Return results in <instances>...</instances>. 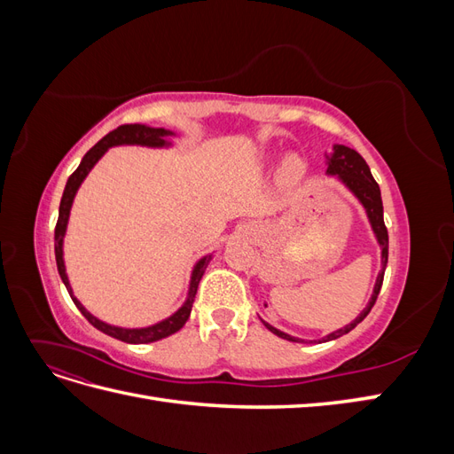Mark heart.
Returning <instances> with one entry per match:
<instances>
[{
	"label": "heart",
	"mask_w": 454,
	"mask_h": 454,
	"mask_svg": "<svg viewBox=\"0 0 454 454\" xmlns=\"http://www.w3.org/2000/svg\"><path fill=\"white\" fill-rule=\"evenodd\" d=\"M307 172V164H305V160L301 159L299 155H287V157H284V160H282V168H280V176H282V180L286 182V184H295V182H299L301 177H303V174Z\"/></svg>",
	"instance_id": "b5f03b06"
}]
</instances>
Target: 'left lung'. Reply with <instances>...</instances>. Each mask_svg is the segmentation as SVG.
<instances>
[{"instance_id": "left-lung-1", "label": "left lung", "mask_w": 454, "mask_h": 454, "mask_svg": "<svg viewBox=\"0 0 454 454\" xmlns=\"http://www.w3.org/2000/svg\"><path fill=\"white\" fill-rule=\"evenodd\" d=\"M325 162H327L325 174L327 176H335L337 180L342 185H345L350 191V193L356 199H358V202L364 206L365 215L369 219V225H371V229H373V235H375V239H377V242L380 246V270H379V277L375 280L373 294H371V299H369L367 307L358 316H356V320H352L345 327L337 329V332L325 335L318 342H327V340H333V339H339L342 335H347L348 332H352V329L365 318V316L369 314V310L373 309L375 301L379 297L382 278H384V269H387V263H388V231H387V225H384L380 189H379V184L373 180V176H371V170L367 167V162L364 160V157L358 153V151H354V149H350L347 145H340V144H333L332 155L325 153ZM261 322L265 324V327L269 329V332H272L274 335H278V337H282L286 340L307 342L305 339H299V337H294L290 333L280 332V329L267 324L265 320H261Z\"/></svg>"}]
</instances>
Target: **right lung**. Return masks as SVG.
I'll list each match as a JSON object with an SVG mask.
<instances>
[{
	"label": "right lung",
	"instance_id": "obj_1",
	"mask_svg": "<svg viewBox=\"0 0 454 454\" xmlns=\"http://www.w3.org/2000/svg\"><path fill=\"white\" fill-rule=\"evenodd\" d=\"M172 136H176L172 130L153 129V127H147V125H122V127L112 130L109 134H106L98 144H96L94 147H90L87 151V155L83 157V160H81L77 170L70 177H67V184H66L64 195H62V200H60L57 229H54V255H57L59 274H60V278H62V282L66 286L67 294H70L72 301L75 303V307L81 310V314H83L85 318L96 329H100L102 333H106L109 337H115L119 340L130 342V345H145V342H155V340H160V339L168 337V335H172L176 332H180V329L185 325V322L189 320L191 307H193L199 282L202 278L206 267H208V263L212 261L214 254H208V255L200 257L197 263H195L193 272H191L187 299H185V303L180 309H177L172 316H168V318H164V320H160V322H157L153 325L132 327L130 329V327H119V325L106 324V322L96 318V316H92L83 305L79 303V299L74 295L70 280H67V274H66V265H64V237H66V229H67V219H70L72 204H74V199L77 195L81 184L85 182V177L94 168V164L104 157V153H106L109 147H115V145H142V147H157V149H160V147H172V142H170Z\"/></svg>",
	"mask_w": 454,
	"mask_h": 454
}]
</instances>
